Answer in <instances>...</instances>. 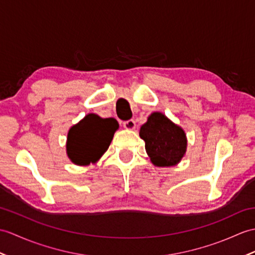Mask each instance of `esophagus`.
Segmentation results:
<instances>
[{
  "instance_id": "obj_1",
  "label": "esophagus",
  "mask_w": 255,
  "mask_h": 255,
  "mask_svg": "<svg viewBox=\"0 0 255 255\" xmlns=\"http://www.w3.org/2000/svg\"><path fill=\"white\" fill-rule=\"evenodd\" d=\"M123 126L125 127L126 129H129V130H132L135 128V122L133 120H129V121H126L123 123Z\"/></svg>"
}]
</instances>
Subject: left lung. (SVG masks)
I'll return each mask as SVG.
<instances>
[{
	"instance_id": "obj_1",
	"label": "left lung",
	"mask_w": 255,
	"mask_h": 255,
	"mask_svg": "<svg viewBox=\"0 0 255 255\" xmlns=\"http://www.w3.org/2000/svg\"><path fill=\"white\" fill-rule=\"evenodd\" d=\"M139 134L144 140L145 151L155 166H175L186 154L187 137L183 129L159 112L149 116Z\"/></svg>"
}]
</instances>
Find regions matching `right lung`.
<instances>
[{
    "label": "right lung",
    "instance_id": "1",
    "mask_svg": "<svg viewBox=\"0 0 255 255\" xmlns=\"http://www.w3.org/2000/svg\"><path fill=\"white\" fill-rule=\"evenodd\" d=\"M117 129L118 123L114 118L88 114L69 129L66 143L69 159L80 166L98 162L109 149Z\"/></svg>",
    "mask_w": 255,
    "mask_h": 255
}]
</instances>
